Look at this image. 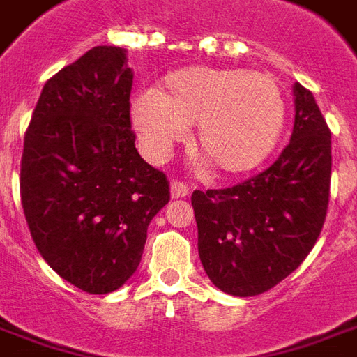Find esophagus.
Here are the masks:
<instances>
[{
  "instance_id": "34e87169",
  "label": "esophagus",
  "mask_w": 357,
  "mask_h": 357,
  "mask_svg": "<svg viewBox=\"0 0 357 357\" xmlns=\"http://www.w3.org/2000/svg\"><path fill=\"white\" fill-rule=\"evenodd\" d=\"M170 191L174 199H185V197H189V193H191L189 185H185L183 181H178V179L170 183Z\"/></svg>"
}]
</instances>
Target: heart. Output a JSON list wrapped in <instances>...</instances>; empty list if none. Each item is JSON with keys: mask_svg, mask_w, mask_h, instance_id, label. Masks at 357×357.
<instances>
[{"mask_svg": "<svg viewBox=\"0 0 357 357\" xmlns=\"http://www.w3.org/2000/svg\"><path fill=\"white\" fill-rule=\"evenodd\" d=\"M286 100L273 75L238 67H185L131 102L143 153L164 160L195 126L197 154L222 174H245L268 158L282 133Z\"/></svg>", "mask_w": 357, "mask_h": 357, "instance_id": "obj_1", "label": "heart"}]
</instances>
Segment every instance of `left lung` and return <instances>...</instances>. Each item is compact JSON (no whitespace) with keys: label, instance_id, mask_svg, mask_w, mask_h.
<instances>
[{"label":"left lung","instance_id":"8db88e82","mask_svg":"<svg viewBox=\"0 0 357 357\" xmlns=\"http://www.w3.org/2000/svg\"><path fill=\"white\" fill-rule=\"evenodd\" d=\"M290 143L263 174L228 189L195 191L199 257L218 290L238 298L271 290L303 263L325 224L331 131L313 94L294 84Z\"/></svg>","mask_w":357,"mask_h":357}]
</instances>
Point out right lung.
Instances as JSON below:
<instances>
[{"label":"right lung","mask_w":357,"mask_h":357,"mask_svg":"<svg viewBox=\"0 0 357 357\" xmlns=\"http://www.w3.org/2000/svg\"><path fill=\"white\" fill-rule=\"evenodd\" d=\"M131 84L127 50H89L44 84L24 135L21 201L32 239L89 294L135 274L149 224L170 201L166 176L137 153Z\"/></svg>","instance_id":"1"}]
</instances>
